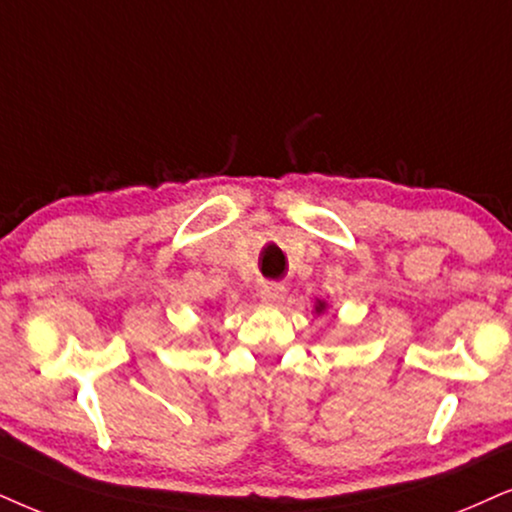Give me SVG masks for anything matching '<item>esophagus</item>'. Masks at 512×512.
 <instances>
[{
    "label": "esophagus",
    "mask_w": 512,
    "mask_h": 512,
    "mask_svg": "<svg viewBox=\"0 0 512 512\" xmlns=\"http://www.w3.org/2000/svg\"><path fill=\"white\" fill-rule=\"evenodd\" d=\"M286 297V286L283 283H264L260 290V300L264 304H281Z\"/></svg>",
    "instance_id": "obj_1"
}]
</instances>
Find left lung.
I'll use <instances>...</instances> for the list:
<instances>
[{"label": "left lung", "instance_id": "left-lung-1", "mask_svg": "<svg viewBox=\"0 0 512 512\" xmlns=\"http://www.w3.org/2000/svg\"><path fill=\"white\" fill-rule=\"evenodd\" d=\"M326 309H328V302H326V300H316V304H314L316 316H321L323 312H326Z\"/></svg>", "mask_w": 512, "mask_h": 512}]
</instances>
